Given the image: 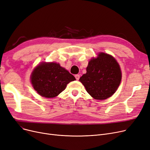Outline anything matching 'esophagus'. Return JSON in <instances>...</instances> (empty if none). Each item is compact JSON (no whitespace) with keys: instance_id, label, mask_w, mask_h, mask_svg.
I'll use <instances>...</instances> for the list:
<instances>
[{"instance_id":"obj_1","label":"esophagus","mask_w":150,"mask_h":150,"mask_svg":"<svg viewBox=\"0 0 150 150\" xmlns=\"http://www.w3.org/2000/svg\"><path fill=\"white\" fill-rule=\"evenodd\" d=\"M75 79H76V80H79L80 79V76L79 75H75Z\"/></svg>"}]
</instances>
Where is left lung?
I'll return each instance as SVG.
<instances>
[{
	"label": "left lung",
	"instance_id": "1",
	"mask_svg": "<svg viewBox=\"0 0 150 150\" xmlns=\"http://www.w3.org/2000/svg\"><path fill=\"white\" fill-rule=\"evenodd\" d=\"M122 78L120 65L110 54L100 53L92 58L86 67V73L79 81L88 94L97 100L111 97L118 88Z\"/></svg>",
	"mask_w": 150,
	"mask_h": 150
}]
</instances>
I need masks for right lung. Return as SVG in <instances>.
<instances>
[{"label":"right lung","mask_w":150,"mask_h":150,"mask_svg":"<svg viewBox=\"0 0 150 150\" xmlns=\"http://www.w3.org/2000/svg\"><path fill=\"white\" fill-rule=\"evenodd\" d=\"M74 75L56 62H42L34 69L31 83L37 93L46 98H53L66 89L67 84L75 80Z\"/></svg>","instance_id":"1"}]
</instances>
